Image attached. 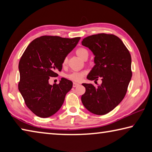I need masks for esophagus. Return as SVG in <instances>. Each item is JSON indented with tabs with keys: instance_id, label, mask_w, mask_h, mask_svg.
I'll list each match as a JSON object with an SVG mask.
<instances>
[{
	"instance_id": "esophagus-1",
	"label": "esophagus",
	"mask_w": 152,
	"mask_h": 152,
	"mask_svg": "<svg viewBox=\"0 0 152 152\" xmlns=\"http://www.w3.org/2000/svg\"><path fill=\"white\" fill-rule=\"evenodd\" d=\"M78 85H79L78 83H76V82H73V87H76Z\"/></svg>"
}]
</instances>
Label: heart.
<instances>
[{
    "instance_id": "b5f03b06",
    "label": "heart",
    "mask_w": 152,
    "mask_h": 152,
    "mask_svg": "<svg viewBox=\"0 0 152 152\" xmlns=\"http://www.w3.org/2000/svg\"><path fill=\"white\" fill-rule=\"evenodd\" d=\"M76 55L78 56L80 58H81L83 60V59L85 57H88V51L86 50V48H79L76 50ZM67 62H68V60L67 58H64L63 60L62 64L64 66H65ZM86 71H78V72H73L71 74H68L67 77H68V79L71 80L75 81V82H79L82 80L84 78V76L86 75Z\"/></svg>"
}]
</instances>
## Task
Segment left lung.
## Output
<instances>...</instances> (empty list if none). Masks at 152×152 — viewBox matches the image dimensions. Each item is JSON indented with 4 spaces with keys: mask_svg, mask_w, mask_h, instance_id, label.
<instances>
[{
    "mask_svg": "<svg viewBox=\"0 0 152 152\" xmlns=\"http://www.w3.org/2000/svg\"><path fill=\"white\" fill-rule=\"evenodd\" d=\"M94 57L95 66L87 76L90 80L99 78L102 84L95 86L83 83L86 92L82 104L90 112L103 115L111 111L124 99L132 76V57L128 49L117 36L99 33L83 39Z\"/></svg>",
    "mask_w": 152,
    "mask_h": 152,
    "instance_id": "8db88e82",
    "label": "left lung"
}]
</instances>
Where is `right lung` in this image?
<instances>
[{"label":"right lung","mask_w":152,"mask_h":152,"mask_svg":"<svg viewBox=\"0 0 152 152\" xmlns=\"http://www.w3.org/2000/svg\"><path fill=\"white\" fill-rule=\"evenodd\" d=\"M80 37L64 38L43 35L27 46L19 64L20 81L18 88L26 106L37 116L54 115L63 104L72 82L62 78L59 84H49L62 69L64 58L76 47Z\"/></svg>","instance_id":"obj_1"}]
</instances>
